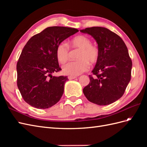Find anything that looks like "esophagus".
I'll return each instance as SVG.
<instances>
[{"label": "esophagus", "mask_w": 147, "mask_h": 147, "mask_svg": "<svg viewBox=\"0 0 147 147\" xmlns=\"http://www.w3.org/2000/svg\"><path fill=\"white\" fill-rule=\"evenodd\" d=\"M77 78V77L72 76V75H69V76H68V78L69 80H72V79H75V78Z\"/></svg>", "instance_id": "esophagus-1"}]
</instances>
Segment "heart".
Here are the masks:
<instances>
[{
    "instance_id": "obj_1",
    "label": "heart",
    "mask_w": 147,
    "mask_h": 147,
    "mask_svg": "<svg viewBox=\"0 0 147 147\" xmlns=\"http://www.w3.org/2000/svg\"><path fill=\"white\" fill-rule=\"evenodd\" d=\"M71 48L79 50L77 59L63 66V72L67 75H80L90 69V63L94 64L99 61L100 52L99 48L92 45L91 40L86 35H80L71 39L68 43ZM69 48L64 42L60 43L56 48V55L59 63L64 64L68 60Z\"/></svg>"
}]
</instances>
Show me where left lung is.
Instances as JSON below:
<instances>
[{
	"mask_svg": "<svg viewBox=\"0 0 147 147\" xmlns=\"http://www.w3.org/2000/svg\"><path fill=\"white\" fill-rule=\"evenodd\" d=\"M80 32L91 35L97 43L99 61L90 83L83 90L87 99L99 105H109L123 96L131 80L132 61L126 44L119 35L102 27L88 28Z\"/></svg>",
	"mask_w": 147,
	"mask_h": 147,
	"instance_id": "1",
	"label": "left lung"
}]
</instances>
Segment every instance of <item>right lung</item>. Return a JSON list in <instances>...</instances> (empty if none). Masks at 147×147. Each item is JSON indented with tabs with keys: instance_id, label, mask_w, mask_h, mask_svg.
<instances>
[{
	"instance_id": "right-lung-1",
	"label": "right lung",
	"mask_w": 147,
	"mask_h": 147,
	"mask_svg": "<svg viewBox=\"0 0 147 147\" xmlns=\"http://www.w3.org/2000/svg\"><path fill=\"white\" fill-rule=\"evenodd\" d=\"M78 32L75 28L53 26L31 37L16 65L17 86L23 99L37 109L55 105L64 92L67 76H53L61 70L56 58L57 45Z\"/></svg>"
}]
</instances>
